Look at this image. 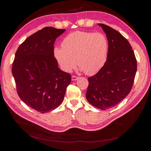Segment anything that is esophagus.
<instances>
[{"instance_id":"esophagus-1","label":"esophagus","mask_w":151,"mask_h":151,"mask_svg":"<svg viewBox=\"0 0 151 151\" xmlns=\"http://www.w3.org/2000/svg\"><path fill=\"white\" fill-rule=\"evenodd\" d=\"M78 79H79L78 77H76V76H72V81H75Z\"/></svg>"}]
</instances>
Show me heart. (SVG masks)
<instances>
[{
    "instance_id": "obj_1",
    "label": "heart",
    "mask_w": 151,
    "mask_h": 151,
    "mask_svg": "<svg viewBox=\"0 0 151 151\" xmlns=\"http://www.w3.org/2000/svg\"><path fill=\"white\" fill-rule=\"evenodd\" d=\"M108 52V42L103 34L80 31L67 35L62 47L53 49L54 57L63 71L70 72L77 63L87 75L96 74L104 65Z\"/></svg>"
}]
</instances>
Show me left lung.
Returning <instances> with one entry per match:
<instances>
[{
  "mask_svg": "<svg viewBox=\"0 0 151 151\" xmlns=\"http://www.w3.org/2000/svg\"><path fill=\"white\" fill-rule=\"evenodd\" d=\"M98 25L106 35L107 60L96 74L88 78L86 97L94 106L105 110L119 103L130 92L137 60L130 44L119 32L107 25Z\"/></svg>",
  "mask_w": 151,
  "mask_h": 151,
  "instance_id": "8db88e82",
  "label": "left lung"
}]
</instances>
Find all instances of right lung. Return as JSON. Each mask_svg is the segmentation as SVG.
Masks as SVG:
<instances>
[{
  "label": "right lung",
  "instance_id": "1",
  "mask_svg": "<svg viewBox=\"0 0 151 151\" xmlns=\"http://www.w3.org/2000/svg\"><path fill=\"white\" fill-rule=\"evenodd\" d=\"M47 27L28 37L18 48L12 72L17 94L28 106L42 113L63 101L71 76L61 70L53 55L55 40L65 32Z\"/></svg>",
  "mask_w": 151,
  "mask_h": 151
}]
</instances>
